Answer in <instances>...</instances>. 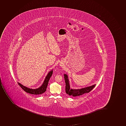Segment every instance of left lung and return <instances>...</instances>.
Returning <instances> with one entry per match:
<instances>
[{"label": "left lung", "mask_w": 126, "mask_h": 126, "mask_svg": "<svg viewBox=\"0 0 126 126\" xmlns=\"http://www.w3.org/2000/svg\"><path fill=\"white\" fill-rule=\"evenodd\" d=\"M64 79L65 82V92L68 95L73 96H80L85 93H88L94 88L96 84L90 86L89 87H86L85 88L80 89H70V84L69 79L67 74H64Z\"/></svg>", "instance_id": "8db88e82"}]
</instances>
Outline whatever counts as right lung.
I'll return each instance as SVG.
<instances>
[{
  "instance_id": "obj_1",
  "label": "right lung",
  "mask_w": 126,
  "mask_h": 126,
  "mask_svg": "<svg viewBox=\"0 0 126 126\" xmlns=\"http://www.w3.org/2000/svg\"><path fill=\"white\" fill-rule=\"evenodd\" d=\"M53 71V70H52L49 72V73L47 74V76L46 77L42 85L37 89H30V88L27 87L25 86H24L19 82H18V85H19V86L23 89V90H24L25 92H27L28 93H30L31 94H35V95H39V94H41L46 92V91L49 80L50 77L52 76Z\"/></svg>"
}]
</instances>
